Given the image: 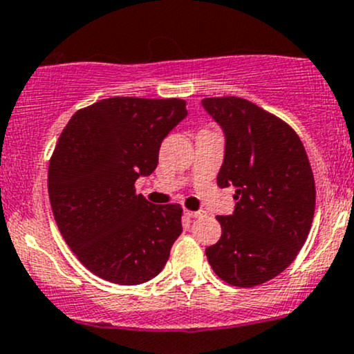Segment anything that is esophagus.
Wrapping results in <instances>:
<instances>
[{
  "instance_id": "obj_1",
  "label": "esophagus",
  "mask_w": 354,
  "mask_h": 354,
  "mask_svg": "<svg viewBox=\"0 0 354 354\" xmlns=\"http://www.w3.org/2000/svg\"><path fill=\"white\" fill-rule=\"evenodd\" d=\"M185 215L190 218H198V217H203L205 215V212L203 210H197V212H192V210H185Z\"/></svg>"
}]
</instances>
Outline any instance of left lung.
<instances>
[{
    "label": "left lung",
    "mask_w": 354,
    "mask_h": 354,
    "mask_svg": "<svg viewBox=\"0 0 354 354\" xmlns=\"http://www.w3.org/2000/svg\"><path fill=\"white\" fill-rule=\"evenodd\" d=\"M203 109L225 136L218 187H235L232 215H218L222 236L205 248L227 283L252 288L280 275L306 242L315 215V178L300 137L247 99L207 97Z\"/></svg>",
    "instance_id": "obj_1"
}]
</instances>
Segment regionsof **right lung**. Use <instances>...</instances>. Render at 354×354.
I'll list each match as a JSON object with an SVG mask.
<instances>
[{
    "mask_svg": "<svg viewBox=\"0 0 354 354\" xmlns=\"http://www.w3.org/2000/svg\"><path fill=\"white\" fill-rule=\"evenodd\" d=\"M185 118L182 99L109 97L79 109L61 132L48 172L53 215L99 278L140 285L167 263L182 207L153 205L134 184L156 170L162 140Z\"/></svg>",
    "mask_w": 354,
    "mask_h": 354,
    "instance_id": "right-lung-1",
    "label": "right lung"
}]
</instances>
